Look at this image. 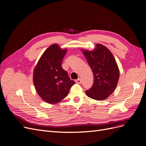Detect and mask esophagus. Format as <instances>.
Returning <instances> with one entry per match:
<instances>
[{
    "instance_id": "34e87169",
    "label": "esophagus",
    "mask_w": 146,
    "mask_h": 146,
    "mask_svg": "<svg viewBox=\"0 0 146 146\" xmlns=\"http://www.w3.org/2000/svg\"><path fill=\"white\" fill-rule=\"evenodd\" d=\"M76 83H78V84H80L82 83V80L80 78H78L77 80H76Z\"/></svg>"
}]
</instances>
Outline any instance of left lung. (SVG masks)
<instances>
[{"label": "left lung", "instance_id": "8db88e82", "mask_svg": "<svg viewBox=\"0 0 146 146\" xmlns=\"http://www.w3.org/2000/svg\"><path fill=\"white\" fill-rule=\"evenodd\" d=\"M93 73L94 82L86 90L89 98L97 100L107 99L115 90L119 77V70L111 52L105 46L97 44L94 50H82Z\"/></svg>", "mask_w": 146, "mask_h": 146}]
</instances>
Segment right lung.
Listing matches in <instances>:
<instances>
[{
	"mask_svg": "<svg viewBox=\"0 0 146 146\" xmlns=\"http://www.w3.org/2000/svg\"><path fill=\"white\" fill-rule=\"evenodd\" d=\"M67 50L54 44L43 53L33 72V83L37 93L48 104L58 103L68 96L75 82L61 67Z\"/></svg>",
	"mask_w": 146,
	"mask_h": 146,
	"instance_id": "right-lung-1",
	"label": "right lung"
}]
</instances>
